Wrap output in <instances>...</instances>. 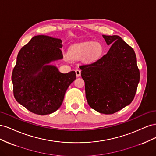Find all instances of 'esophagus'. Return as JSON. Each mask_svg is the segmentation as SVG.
Here are the masks:
<instances>
[{
    "mask_svg": "<svg viewBox=\"0 0 156 156\" xmlns=\"http://www.w3.org/2000/svg\"><path fill=\"white\" fill-rule=\"evenodd\" d=\"M81 70H80V69H77L76 70H75V73H76V76L77 77L81 76Z\"/></svg>",
    "mask_w": 156,
    "mask_h": 156,
    "instance_id": "obj_1",
    "label": "esophagus"
}]
</instances>
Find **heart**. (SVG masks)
<instances>
[{"label":"heart","mask_w":156,"mask_h":156,"mask_svg":"<svg viewBox=\"0 0 156 156\" xmlns=\"http://www.w3.org/2000/svg\"><path fill=\"white\" fill-rule=\"evenodd\" d=\"M102 52L103 46L100 43L86 41L72 45L68 54L73 59L83 58L84 62H92L100 57Z\"/></svg>","instance_id":"heart-1"}]
</instances>
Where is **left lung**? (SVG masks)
Returning <instances> with one entry per match:
<instances>
[{
  "mask_svg": "<svg viewBox=\"0 0 156 156\" xmlns=\"http://www.w3.org/2000/svg\"><path fill=\"white\" fill-rule=\"evenodd\" d=\"M103 37L108 45H111L107 53L79 68L88 105L100 113L110 115L133 101L140 73L133 48L119 36Z\"/></svg>",
  "mask_w": 156,
  "mask_h": 156,
  "instance_id": "left-lung-1",
  "label": "left lung"
}]
</instances>
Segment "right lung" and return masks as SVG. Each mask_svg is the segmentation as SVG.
<instances>
[{"label": "right lung", "instance_id": "1", "mask_svg": "<svg viewBox=\"0 0 156 156\" xmlns=\"http://www.w3.org/2000/svg\"><path fill=\"white\" fill-rule=\"evenodd\" d=\"M62 40L48 36L32 37L19 52L12 80L16 101L39 115L60 108L68 88L76 79L74 71L60 72L50 63L63 58Z\"/></svg>", "mask_w": 156, "mask_h": 156}]
</instances>
